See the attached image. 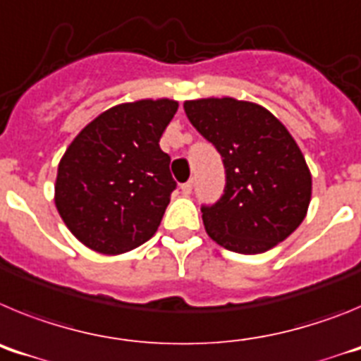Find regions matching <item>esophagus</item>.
I'll return each mask as SVG.
<instances>
[{
    "instance_id": "obj_1",
    "label": "esophagus",
    "mask_w": 361,
    "mask_h": 361,
    "mask_svg": "<svg viewBox=\"0 0 361 361\" xmlns=\"http://www.w3.org/2000/svg\"><path fill=\"white\" fill-rule=\"evenodd\" d=\"M180 190H183L184 195H190L191 191H193V180H188V183H184L183 186H180Z\"/></svg>"
}]
</instances>
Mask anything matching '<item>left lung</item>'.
<instances>
[{
  "label": "left lung",
  "instance_id": "1",
  "mask_svg": "<svg viewBox=\"0 0 361 361\" xmlns=\"http://www.w3.org/2000/svg\"><path fill=\"white\" fill-rule=\"evenodd\" d=\"M184 111L226 170L222 197L200 208L209 237L242 255L286 240L311 200V173L291 133L264 106L233 97L186 101Z\"/></svg>",
  "mask_w": 361,
  "mask_h": 361
}]
</instances>
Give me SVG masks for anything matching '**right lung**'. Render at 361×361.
I'll return each instance as SVG.
<instances>
[{
    "label": "right lung",
    "mask_w": 361,
    "mask_h": 361,
    "mask_svg": "<svg viewBox=\"0 0 361 361\" xmlns=\"http://www.w3.org/2000/svg\"><path fill=\"white\" fill-rule=\"evenodd\" d=\"M178 103L142 99L103 111L63 155L56 208L73 237L103 255L135 250L155 235L177 188L159 146Z\"/></svg>",
    "instance_id": "add662e5"
}]
</instances>
